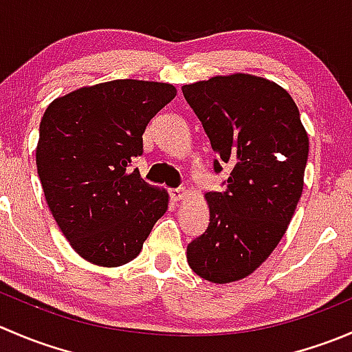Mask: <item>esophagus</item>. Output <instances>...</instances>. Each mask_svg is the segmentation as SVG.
Listing matches in <instances>:
<instances>
[{"label":"esophagus","instance_id":"obj_1","mask_svg":"<svg viewBox=\"0 0 352 352\" xmlns=\"http://www.w3.org/2000/svg\"><path fill=\"white\" fill-rule=\"evenodd\" d=\"M186 194H187L186 187H177V189L170 190V197H172L173 201H180V199L186 197Z\"/></svg>","mask_w":352,"mask_h":352}]
</instances>
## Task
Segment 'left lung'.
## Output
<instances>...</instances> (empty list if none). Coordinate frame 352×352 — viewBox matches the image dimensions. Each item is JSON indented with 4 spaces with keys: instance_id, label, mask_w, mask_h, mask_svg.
<instances>
[{
    "instance_id": "1",
    "label": "left lung",
    "mask_w": 352,
    "mask_h": 352,
    "mask_svg": "<svg viewBox=\"0 0 352 352\" xmlns=\"http://www.w3.org/2000/svg\"><path fill=\"white\" fill-rule=\"evenodd\" d=\"M216 160L232 166L225 192H208L209 225L187 245V262L218 285L255 271L279 243L303 192L308 136L289 94L252 74L184 85Z\"/></svg>"
}]
</instances>
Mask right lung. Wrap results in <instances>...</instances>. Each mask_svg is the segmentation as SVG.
Wrapping results in <instances>:
<instances>
[{
    "label": "right lung",
    "mask_w": 352,
    "mask_h": 352,
    "mask_svg": "<svg viewBox=\"0 0 352 352\" xmlns=\"http://www.w3.org/2000/svg\"><path fill=\"white\" fill-rule=\"evenodd\" d=\"M177 95L168 83L113 80L45 109L35 151L45 201L71 247L104 267L138 257L168 194L131 170L148 122Z\"/></svg>",
    "instance_id": "obj_1"
}]
</instances>
